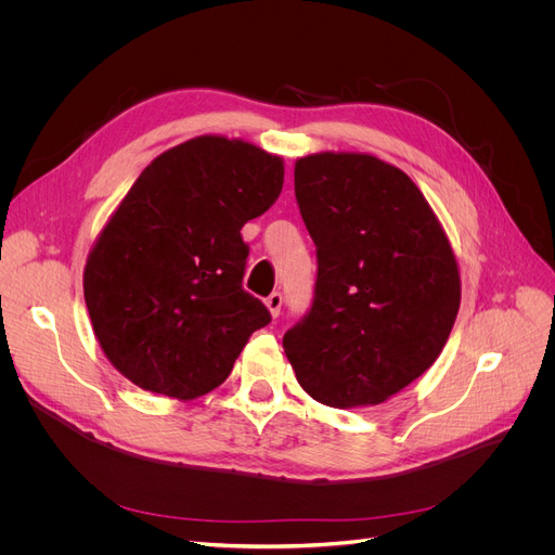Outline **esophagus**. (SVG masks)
Wrapping results in <instances>:
<instances>
[{
    "instance_id": "obj_1",
    "label": "esophagus",
    "mask_w": 555,
    "mask_h": 555,
    "mask_svg": "<svg viewBox=\"0 0 555 555\" xmlns=\"http://www.w3.org/2000/svg\"><path fill=\"white\" fill-rule=\"evenodd\" d=\"M281 304H283V295H281V293H272V295L266 299V306H268V310L272 312V317H279Z\"/></svg>"
}]
</instances>
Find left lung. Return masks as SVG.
I'll return each mask as SVG.
<instances>
[{
	"label": "left lung",
	"instance_id": "8db88e82",
	"mask_svg": "<svg viewBox=\"0 0 555 555\" xmlns=\"http://www.w3.org/2000/svg\"><path fill=\"white\" fill-rule=\"evenodd\" d=\"M295 195L317 281L310 310L283 335L285 356L314 400L380 404L450 337L461 304L450 241L418 186L373 155L301 157Z\"/></svg>",
	"mask_w": 555,
	"mask_h": 555
}]
</instances>
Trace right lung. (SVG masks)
I'll list each match as a JSON object with an SVG mask.
<instances>
[{"label": "right lung", "mask_w": 555, "mask_h": 555, "mask_svg": "<svg viewBox=\"0 0 555 555\" xmlns=\"http://www.w3.org/2000/svg\"><path fill=\"white\" fill-rule=\"evenodd\" d=\"M281 189L283 159L241 139L195 137L143 168L82 276L96 339L130 383L180 400L209 393L272 322L243 287L241 229Z\"/></svg>", "instance_id": "right-lung-1"}]
</instances>
